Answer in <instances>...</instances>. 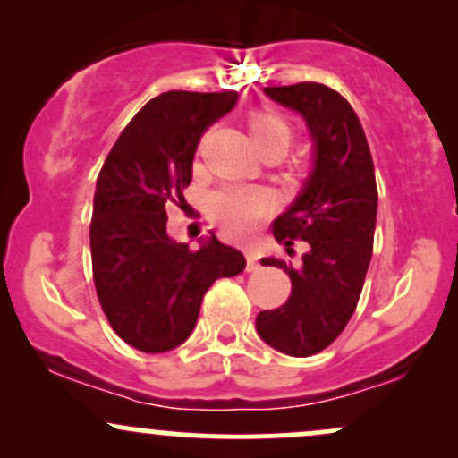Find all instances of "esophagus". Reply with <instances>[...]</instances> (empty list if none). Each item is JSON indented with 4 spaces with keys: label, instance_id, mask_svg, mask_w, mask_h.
<instances>
[{
    "label": "esophagus",
    "instance_id": "34e87169",
    "mask_svg": "<svg viewBox=\"0 0 458 458\" xmlns=\"http://www.w3.org/2000/svg\"><path fill=\"white\" fill-rule=\"evenodd\" d=\"M244 255H247V270H249V273L259 267V258H258V253H255V250H247Z\"/></svg>",
    "mask_w": 458,
    "mask_h": 458
}]
</instances>
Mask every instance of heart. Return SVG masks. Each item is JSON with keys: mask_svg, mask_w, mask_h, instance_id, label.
<instances>
[{"mask_svg": "<svg viewBox=\"0 0 458 458\" xmlns=\"http://www.w3.org/2000/svg\"><path fill=\"white\" fill-rule=\"evenodd\" d=\"M249 132L255 148L277 146L282 152L288 148L290 137H293L288 122L270 111H255L249 120ZM209 208L211 216L229 235L244 238L267 211V196L250 188H229L218 191L211 199Z\"/></svg>", "mask_w": 458, "mask_h": 458, "instance_id": "obj_1", "label": "heart"}]
</instances>
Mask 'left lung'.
Returning a JSON list of instances; mask_svg holds the SVG:
<instances>
[{"mask_svg":"<svg viewBox=\"0 0 458 458\" xmlns=\"http://www.w3.org/2000/svg\"><path fill=\"white\" fill-rule=\"evenodd\" d=\"M277 105L299 113L312 141V168L301 190L273 223L277 242H308L301 267L264 258L293 282L290 299L264 310L255 329L264 343L288 356L326 349L347 326L360 299L371 262L377 190L365 131L352 105L318 82L264 87Z\"/></svg>","mask_w":458,"mask_h":458,"instance_id":"left-lung-1","label":"left lung"}]
</instances>
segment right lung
<instances>
[{
  "label": "right lung",
  "mask_w": 458,
  "mask_h": 458,
  "mask_svg": "<svg viewBox=\"0 0 458 458\" xmlns=\"http://www.w3.org/2000/svg\"><path fill=\"white\" fill-rule=\"evenodd\" d=\"M238 102V91H165L129 122L98 174L89 229L98 299L122 341L161 353L188 341L216 279L247 259L209 231L199 250L165 231L170 200H185L200 135Z\"/></svg>",
  "instance_id": "1"
}]
</instances>
